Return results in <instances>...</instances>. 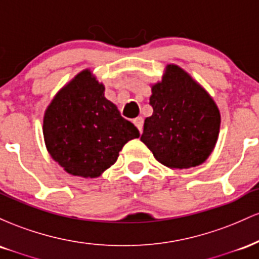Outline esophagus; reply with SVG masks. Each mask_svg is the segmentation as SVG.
Wrapping results in <instances>:
<instances>
[{
	"instance_id": "esophagus-1",
	"label": "esophagus",
	"mask_w": 259,
	"mask_h": 259,
	"mask_svg": "<svg viewBox=\"0 0 259 259\" xmlns=\"http://www.w3.org/2000/svg\"><path fill=\"white\" fill-rule=\"evenodd\" d=\"M134 124H135L136 127L139 129L140 133H142V125H144V119L141 117H138L134 119Z\"/></svg>"
}]
</instances>
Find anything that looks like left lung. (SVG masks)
I'll list each match as a JSON object with an SVG mask.
<instances>
[{
    "label": "left lung",
    "mask_w": 259,
    "mask_h": 259,
    "mask_svg": "<svg viewBox=\"0 0 259 259\" xmlns=\"http://www.w3.org/2000/svg\"><path fill=\"white\" fill-rule=\"evenodd\" d=\"M153 113L145 119L141 141L170 169L197 167L214 150L221 112L200 82L177 64H167L162 80L151 84Z\"/></svg>",
    "instance_id": "1"
}]
</instances>
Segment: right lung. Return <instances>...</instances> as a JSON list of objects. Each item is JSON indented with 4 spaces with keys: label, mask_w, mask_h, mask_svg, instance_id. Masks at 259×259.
<instances>
[{
    "label": "right lung",
    "mask_w": 259,
    "mask_h": 259,
    "mask_svg": "<svg viewBox=\"0 0 259 259\" xmlns=\"http://www.w3.org/2000/svg\"><path fill=\"white\" fill-rule=\"evenodd\" d=\"M47 152L74 177L99 178L114 164L138 127L105 97V85L90 69L76 74L55 95L44 114Z\"/></svg>",
    "instance_id": "obj_1"
}]
</instances>
